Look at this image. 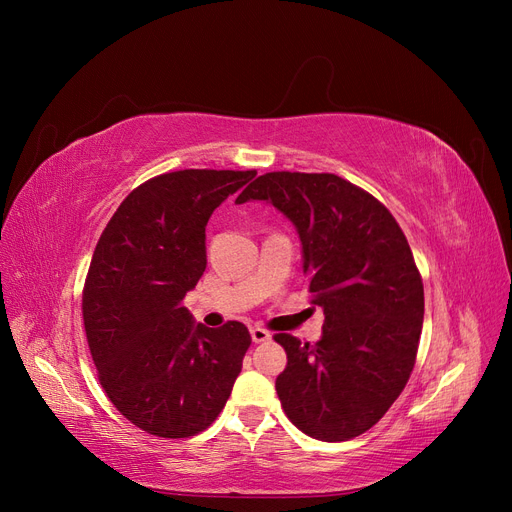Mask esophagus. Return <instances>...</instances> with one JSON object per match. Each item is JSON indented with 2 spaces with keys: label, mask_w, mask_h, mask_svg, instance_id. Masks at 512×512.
Wrapping results in <instances>:
<instances>
[{
  "label": "esophagus",
  "mask_w": 512,
  "mask_h": 512,
  "mask_svg": "<svg viewBox=\"0 0 512 512\" xmlns=\"http://www.w3.org/2000/svg\"><path fill=\"white\" fill-rule=\"evenodd\" d=\"M251 338H253V342L255 344H261V342H267L272 338V334L267 332L265 328H259V326H255V328H251Z\"/></svg>",
  "instance_id": "esophagus-1"
}]
</instances>
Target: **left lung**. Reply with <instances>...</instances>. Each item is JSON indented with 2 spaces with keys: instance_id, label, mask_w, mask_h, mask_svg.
I'll return each instance as SVG.
<instances>
[{
  "instance_id": "obj_1",
  "label": "left lung",
  "mask_w": 512,
  "mask_h": 512,
  "mask_svg": "<svg viewBox=\"0 0 512 512\" xmlns=\"http://www.w3.org/2000/svg\"><path fill=\"white\" fill-rule=\"evenodd\" d=\"M247 201L272 203L297 228L311 305L326 315L315 344L274 336L288 357L276 378L282 409L311 438H357L415 367L423 282L407 236L378 199L336 174H263L236 199Z\"/></svg>"
}]
</instances>
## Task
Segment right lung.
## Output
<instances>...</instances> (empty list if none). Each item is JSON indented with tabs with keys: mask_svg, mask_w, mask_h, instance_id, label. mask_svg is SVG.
<instances>
[{
	"mask_svg": "<svg viewBox=\"0 0 512 512\" xmlns=\"http://www.w3.org/2000/svg\"><path fill=\"white\" fill-rule=\"evenodd\" d=\"M255 170H178L120 203L95 247L83 319L97 378L143 432L188 438L218 417L251 334L240 321L211 330L182 307L205 272V226Z\"/></svg>",
	"mask_w": 512,
	"mask_h": 512,
	"instance_id": "obj_1",
	"label": "right lung"
}]
</instances>
